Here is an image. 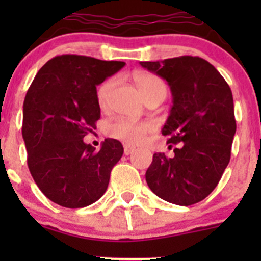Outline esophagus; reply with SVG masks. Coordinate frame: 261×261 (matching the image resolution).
<instances>
[{
    "instance_id": "obj_1",
    "label": "esophagus",
    "mask_w": 261,
    "mask_h": 261,
    "mask_svg": "<svg viewBox=\"0 0 261 261\" xmlns=\"http://www.w3.org/2000/svg\"><path fill=\"white\" fill-rule=\"evenodd\" d=\"M134 151H135V147L134 146L127 145V144H125V145H123V152H125V155L133 154Z\"/></svg>"
}]
</instances>
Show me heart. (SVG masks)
<instances>
[{"instance_id":"obj_1","label":"heart","mask_w":261,"mask_h":261,"mask_svg":"<svg viewBox=\"0 0 261 261\" xmlns=\"http://www.w3.org/2000/svg\"><path fill=\"white\" fill-rule=\"evenodd\" d=\"M133 77L144 98L156 93H163L167 96V86H165L164 81L160 80L158 75L147 72H135ZM115 83V78H109V80L102 82L97 88V102L101 109H105L107 106ZM151 131L152 126L150 123L138 122V121L128 120V118H116L106 126L107 135L126 144H133V145L144 143Z\"/></svg>"}]
</instances>
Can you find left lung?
Masks as SVG:
<instances>
[{"instance_id":"8db88e82","label":"left lung","mask_w":261,"mask_h":261,"mask_svg":"<svg viewBox=\"0 0 261 261\" xmlns=\"http://www.w3.org/2000/svg\"><path fill=\"white\" fill-rule=\"evenodd\" d=\"M169 84L173 106L162 128L174 155L155 152L149 188L164 201L191 206L216 188L228 165L236 133L233 98L218 70L198 57L140 62Z\"/></svg>"}]
</instances>
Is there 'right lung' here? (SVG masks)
<instances>
[{
	"mask_svg": "<svg viewBox=\"0 0 261 261\" xmlns=\"http://www.w3.org/2000/svg\"><path fill=\"white\" fill-rule=\"evenodd\" d=\"M123 65L59 55L41 67L26 93L22 138L29 170L39 189L59 206L81 208L101 198L122 156V144L115 139H106L94 151L83 138L101 117L96 87Z\"/></svg>",
	"mask_w": 261,
	"mask_h": 261,
	"instance_id": "1",
	"label": "right lung"
}]
</instances>
